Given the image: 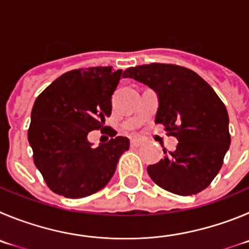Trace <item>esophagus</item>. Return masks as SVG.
Instances as JSON below:
<instances>
[{
    "label": "esophagus",
    "mask_w": 249,
    "mask_h": 249,
    "mask_svg": "<svg viewBox=\"0 0 249 249\" xmlns=\"http://www.w3.org/2000/svg\"><path fill=\"white\" fill-rule=\"evenodd\" d=\"M130 144H131V146H140V145L142 144V140L139 138H134V139H131Z\"/></svg>",
    "instance_id": "esophagus-1"
}]
</instances>
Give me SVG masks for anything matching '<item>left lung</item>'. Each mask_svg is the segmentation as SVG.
<instances>
[{"label": "left lung", "mask_w": 249, "mask_h": 249, "mask_svg": "<svg viewBox=\"0 0 249 249\" xmlns=\"http://www.w3.org/2000/svg\"><path fill=\"white\" fill-rule=\"evenodd\" d=\"M124 77L133 78L158 93L156 124L178 144L147 174L161 189L181 196L205 190L222 167L231 144L228 113L207 82L194 71L176 64L151 63L131 67Z\"/></svg>", "instance_id": "obj_1"}]
</instances>
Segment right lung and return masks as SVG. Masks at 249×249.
<instances>
[{"label":"right lung","instance_id":"right-lung-1","mask_svg":"<svg viewBox=\"0 0 249 249\" xmlns=\"http://www.w3.org/2000/svg\"><path fill=\"white\" fill-rule=\"evenodd\" d=\"M123 71L90 67L67 71L36 99L28 141L33 161L53 192L80 198L102 190L130 146L125 136H111L93 147L89 131L104 130L111 114V95Z\"/></svg>","mask_w":249,"mask_h":249}]
</instances>
